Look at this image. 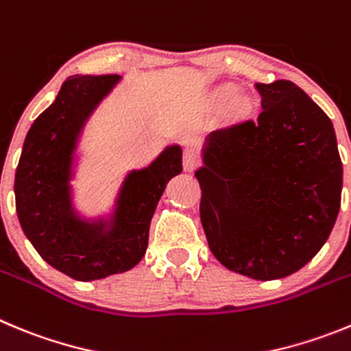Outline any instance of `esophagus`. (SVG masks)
I'll return each instance as SVG.
<instances>
[{"instance_id": "obj_1", "label": "esophagus", "mask_w": 351, "mask_h": 351, "mask_svg": "<svg viewBox=\"0 0 351 351\" xmlns=\"http://www.w3.org/2000/svg\"><path fill=\"white\" fill-rule=\"evenodd\" d=\"M182 163H184L186 172H191V170L200 163V154H198V151L195 149V147H186L184 156H182Z\"/></svg>"}]
</instances>
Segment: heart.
Segmentation results:
<instances>
[{
  "label": "heart",
  "mask_w": 351,
  "mask_h": 351,
  "mask_svg": "<svg viewBox=\"0 0 351 351\" xmlns=\"http://www.w3.org/2000/svg\"><path fill=\"white\" fill-rule=\"evenodd\" d=\"M231 92H233V88L231 86H226V88H223V92H221V95L223 97H228V95H231ZM250 109H252V104H250V101L247 97H237L233 101V104H231V117L234 118H243L247 117L250 112Z\"/></svg>",
  "instance_id": "1"
}]
</instances>
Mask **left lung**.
<instances>
[{
    "label": "left lung",
    "mask_w": 351,
    "mask_h": 351,
    "mask_svg": "<svg viewBox=\"0 0 351 351\" xmlns=\"http://www.w3.org/2000/svg\"><path fill=\"white\" fill-rule=\"evenodd\" d=\"M257 120L208 136L195 172L208 247L228 269L275 280L303 268L329 239L343 163L332 121L287 80L265 85Z\"/></svg>",
    "instance_id": "8db88e82"
}]
</instances>
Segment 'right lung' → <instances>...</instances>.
Instances as JSON below:
<instances>
[{
  "instance_id": "1",
  "label": "right lung",
  "mask_w": 351,
  "mask_h": 351,
  "mask_svg": "<svg viewBox=\"0 0 351 351\" xmlns=\"http://www.w3.org/2000/svg\"><path fill=\"white\" fill-rule=\"evenodd\" d=\"M118 80L67 78L56 102L29 128L15 172V208L25 237L48 265L82 282L128 271L143 259L167 182L182 172L181 147L169 146L153 163L128 173L108 217L76 215L69 186L76 141Z\"/></svg>"
}]
</instances>
